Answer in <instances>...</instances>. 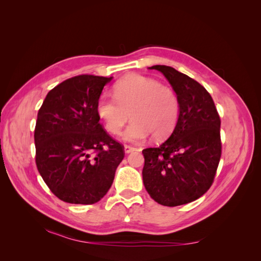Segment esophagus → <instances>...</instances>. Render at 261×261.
<instances>
[{
  "label": "esophagus",
  "mask_w": 261,
  "mask_h": 261,
  "mask_svg": "<svg viewBox=\"0 0 261 261\" xmlns=\"http://www.w3.org/2000/svg\"><path fill=\"white\" fill-rule=\"evenodd\" d=\"M134 150H135V148L129 146V145H125V146H124V151H125V153H130V152L134 151Z\"/></svg>",
  "instance_id": "esophagus-1"
}]
</instances>
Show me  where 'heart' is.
<instances>
[{"mask_svg": "<svg viewBox=\"0 0 261 261\" xmlns=\"http://www.w3.org/2000/svg\"><path fill=\"white\" fill-rule=\"evenodd\" d=\"M114 98L106 94L97 101V114L106 129L117 135L128 121L133 122L123 133L130 143L144 140L150 134L153 139H163L174 130L179 116V100L168 86L141 75H128L113 88Z\"/></svg>", "mask_w": 261, "mask_h": 261, "instance_id": "b5f03b06", "label": "heart"}]
</instances>
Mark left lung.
Returning a JSON list of instances; mask_svg holds the SVG:
<instances>
[{"mask_svg": "<svg viewBox=\"0 0 261 261\" xmlns=\"http://www.w3.org/2000/svg\"><path fill=\"white\" fill-rule=\"evenodd\" d=\"M179 100V116L171 136L143 150V180L151 198L175 207L198 199L215 179L221 158L220 116L210 93L193 78L165 65H154Z\"/></svg>", "mask_w": 261, "mask_h": 261, "instance_id": "left-lung-1", "label": "left lung"}]
</instances>
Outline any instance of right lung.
Masks as SVG:
<instances>
[{
  "instance_id": "1",
  "label": "right lung",
  "mask_w": 261,
  "mask_h": 261,
  "mask_svg": "<svg viewBox=\"0 0 261 261\" xmlns=\"http://www.w3.org/2000/svg\"><path fill=\"white\" fill-rule=\"evenodd\" d=\"M113 77L80 75L49 91L35 128L36 163L50 191L76 204L98 202L111 187L123 146L99 123L97 101Z\"/></svg>"
}]
</instances>
